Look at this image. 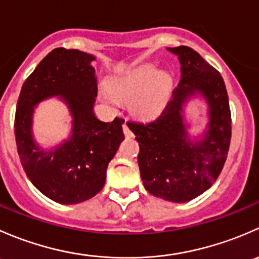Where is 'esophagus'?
Here are the masks:
<instances>
[{
    "instance_id": "obj_1",
    "label": "esophagus",
    "mask_w": 259,
    "mask_h": 259,
    "mask_svg": "<svg viewBox=\"0 0 259 259\" xmlns=\"http://www.w3.org/2000/svg\"><path fill=\"white\" fill-rule=\"evenodd\" d=\"M122 132H124L125 137H126V138H132L133 137V132L129 129V126L126 125V122H124V124H122Z\"/></svg>"
}]
</instances>
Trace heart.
<instances>
[{
    "mask_svg": "<svg viewBox=\"0 0 259 259\" xmlns=\"http://www.w3.org/2000/svg\"><path fill=\"white\" fill-rule=\"evenodd\" d=\"M170 86L171 79L168 74L158 72L153 65H143L114 77L108 88L117 100L129 103L133 114L140 117H150L161 110ZM112 97L105 91L100 94L103 103L114 108L116 101Z\"/></svg>",
    "mask_w": 259,
    "mask_h": 259,
    "instance_id": "heart-1",
    "label": "heart"
}]
</instances>
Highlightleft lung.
I'll list each match as a JSON object with an SVG mask.
<instances>
[{"mask_svg": "<svg viewBox=\"0 0 259 259\" xmlns=\"http://www.w3.org/2000/svg\"><path fill=\"white\" fill-rule=\"evenodd\" d=\"M178 56L180 81L160 115L151 121H127L139 143L140 177L154 197L185 203L209 189L229 150L232 119L223 77L188 46L168 48ZM200 96L208 106L207 129L192 141L184 106Z\"/></svg>", "mask_w": 259, "mask_h": 259, "instance_id": "1", "label": "left lung"}]
</instances>
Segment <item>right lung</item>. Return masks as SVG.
<instances>
[{"instance_id": "obj_1", "label": "right lung", "mask_w": 259, "mask_h": 259, "mask_svg": "<svg viewBox=\"0 0 259 259\" xmlns=\"http://www.w3.org/2000/svg\"><path fill=\"white\" fill-rule=\"evenodd\" d=\"M95 57L59 48L37 65L18 96L15 137L21 164L33 185L54 202L77 204L103 189L108 164L124 140V119L104 122L94 114L98 95ZM59 96L69 108L73 127L69 140L42 149L33 139L34 106Z\"/></svg>"}]
</instances>
